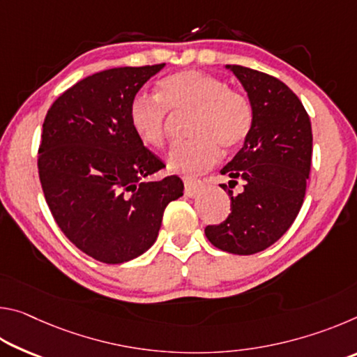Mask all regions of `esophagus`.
Segmentation results:
<instances>
[{
    "instance_id": "obj_1",
    "label": "esophagus",
    "mask_w": 357,
    "mask_h": 357,
    "mask_svg": "<svg viewBox=\"0 0 357 357\" xmlns=\"http://www.w3.org/2000/svg\"><path fill=\"white\" fill-rule=\"evenodd\" d=\"M204 189V183L202 179L185 178L184 179V192L187 197H195L198 192Z\"/></svg>"
}]
</instances>
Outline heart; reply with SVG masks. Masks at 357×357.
Masks as SVG:
<instances>
[{
    "mask_svg": "<svg viewBox=\"0 0 357 357\" xmlns=\"http://www.w3.org/2000/svg\"><path fill=\"white\" fill-rule=\"evenodd\" d=\"M168 112L190 113L192 140L176 144L168 154V167L183 174L209 170L225 153L238 149L249 137L253 110L249 99L227 88L217 77L185 70L164 78L157 98L138 93L130 100L129 123L138 140L151 148L165 144Z\"/></svg>",
    "mask_w": 357,
    "mask_h": 357,
    "instance_id": "obj_1",
    "label": "heart"
}]
</instances>
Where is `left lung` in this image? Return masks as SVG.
<instances>
[{"mask_svg": "<svg viewBox=\"0 0 357 357\" xmlns=\"http://www.w3.org/2000/svg\"><path fill=\"white\" fill-rule=\"evenodd\" d=\"M243 83L253 110L244 146L222 168L231 213L208 225L209 243L234 255H252L279 241L304 203L312 164V124L304 105L279 78L244 66L228 64ZM243 183L239 194L232 192Z\"/></svg>", "mask_w": 357, "mask_h": 357, "instance_id": "1", "label": "left lung"}]
</instances>
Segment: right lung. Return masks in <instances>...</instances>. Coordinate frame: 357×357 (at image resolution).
Returning a JSON list of instances; mask_svg holds the SVG:
<instances>
[{
  "instance_id": "1",
  "label": "right lung",
  "mask_w": 357,
  "mask_h": 357,
  "mask_svg": "<svg viewBox=\"0 0 357 357\" xmlns=\"http://www.w3.org/2000/svg\"><path fill=\"white\" fill-rule=\"evenodd\" d=\"M165 64L113 68L83 78L48 108L38 168L53 219L72 244L107 264L155 243L167 204L183 195L176 174L138 140L129 105Z\"/></svg>"
}]
</instances>
